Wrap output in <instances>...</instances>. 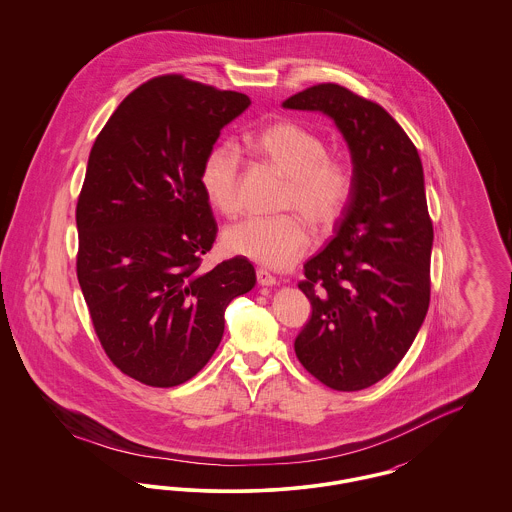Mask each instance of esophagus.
I'll use <instances>...</instances> for the list:
<instances>
[{"instance_id": "34e87169", "label": "esophagus", "mask_w": 512, "mask_h": 512, "mask_svg": "<svg viewBox=\"0 0 512 512\" xmlns=\"http://www.w3.org/2000/svg\"><path fill=\"white\" fill-rule=\"evenodd\" d=\"M257 282L259 286H274L276 278L268 272L267 268H257Z\"/></svg>"}]
</instances>
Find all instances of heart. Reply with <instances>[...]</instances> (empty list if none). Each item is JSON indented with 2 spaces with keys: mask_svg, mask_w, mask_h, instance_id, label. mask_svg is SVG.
<instances>
[{
  "mask_svg": "<svg viewBox=\"0 0 512 512\" xmlns=\"http://www.w3.org/2000/svg\"><path fill=\"white\" fill-rule=\"evenodd\" d=\"M244 146L288 178L282 209L299 211L318 230L340 220L355 192V171L345 157L326 153V142L315 130L295 121H276L245 134ZM199 186L220 215H238V157L230 147L215 146L205 153ZM309 244L311 230L295 213L245 219L224 234L230 253L270 268L292 267Z\"/></svg>",
  "mask_w": 512,
  "mask_h": 512,
  "instance_id": "heart-1",
  "label": "heart"
}]
</instances>
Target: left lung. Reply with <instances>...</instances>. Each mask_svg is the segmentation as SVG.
Instances as JSON below:
<instances>
[{
	"label": "left lung",
	"mask_w": 512,
	"mask_h": 512,
	"mask_svg": "<svg viewBox=\"0 0 512 512\" xmlns=\"http://www.w3.org/2000/svg\"><path fill=\"white\" fill-rule=\"evenodd\" d=\"M282 105L336 122L355 171L334 240L303 267L299 290L313 315L295 355L324 386L365 390L399 365L428 313L434 228L422 163L382 105L340 84L311 86Z\"/></svg>",
	"instance_id": "obj_1"
}]
</instances>
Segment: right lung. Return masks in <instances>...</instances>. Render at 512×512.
I'll list each match as a JSON object with an SVG mask.
<instances>
[{
  "instance_id": "add662e5",
  "label": "right lung",
  "mask_w": 512,
  "mask_h": 512,
  "mask_svg": "<svg viewBox=\"0 0 512 512\" xmlns=\"http://www.w3.org/2000/svg\"><path fill=\"white\" fill-rule=\"evenodd\" d=\"M251 105L182 74L122 99L90 151L76 203V276L111 363L153 388L188 382L219 347L228 303L257 278L245 257L199 270L217 222L205 153Z\"/></svg>"
}]
</instances>
